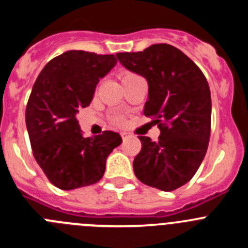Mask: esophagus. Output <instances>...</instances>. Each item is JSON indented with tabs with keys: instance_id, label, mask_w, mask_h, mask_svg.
<instances>
[{
	"instance_id": "34e87169",
	"label": "esophagus",
	"mask_w": 248,
	"mask_h": 248,
	"mask_svg": "<svg viewBox=\"0 0 248 248\" xmlns=\"http://www.w3.org/2000/svg\"><path fill=\"white\" fill-rule=\"evenodd\" d=\"M122 138H123V140H126L130 138V135H128L126 133H122Z\"/></svg>"
}]
</instances>
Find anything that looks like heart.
<instances>
[{
  "label": "heart",
  "instance_id": "b5f03b06",
  "mask_svg": "<svg viewBox=\"0 0 248 248\" xmlns=\"http://www.w3.org/2000/svg\"><path fill=\"white\" fill-rule=\"evenodd\" d=\"M135 76H137V74L130 73V72H124V73L122 74V80H125V79H128V78H131V77H135ZM115 122L122 123V119H120V118H117V119H115Z\"/></svg>",
  "mask_w": 248,
  "mask_h": 248
}]
</instances>
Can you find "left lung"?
I'll return each mask as SVG.
<instances>
[{"instance_id": "8db88e82", "label": "left lung", "mask_w": 248, "mask_h": 248, "mask_svg": "<svg viewBox=\"0 0 248 248\" xmlns=\"http://www.w3.org/2000/svg\"><path fill=\"white\" fill-rule=\"evenodd\" d=\"M117 57L126 69L148 80L144 115L160 129L157 141L138 137L141 150L133 163L135 176L163 191L179 189L198 171L209 146V83L189 57L166 43Z\"/></svg>"}]
</instances>
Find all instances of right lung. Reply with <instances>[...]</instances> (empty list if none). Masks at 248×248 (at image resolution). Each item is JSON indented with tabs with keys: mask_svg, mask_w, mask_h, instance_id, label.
I'll list each match as a JSON object with an SVG mask.
<instances>
[{
	"mask_svg": "<svg viewBox=\"0 0 248 248\" xmlns=\"http://www.w3.org/2000/svg\"><path fill=\"white\" fill-rule=\"evenodd\" d=\"M117 63L113 54L68 50L45 65L26 108L33 156L48 180L62 190L98 183L122 137L114 131L84 138L77 113L93 99L100 78Z\"/></svg>",
	"mask_w": 248,
	"mask_h": 248,
	"instance_id": "obj_1",
	"label": "right lung"
}]
</instances>
